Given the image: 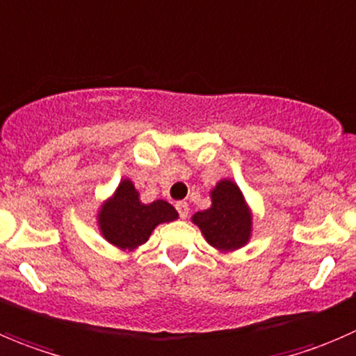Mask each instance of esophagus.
Wrapping results in <instances>:
<instances>
[{"label":"esophagus","mask_w":356,"mask_h":356,"mask_svg":"<svg viewBox=\"0 0 356 356\" xmlns=\"http://www.w3.org/2000/svg\"><path fill=\"white\" fill-rule=\"evenodd\" d=\"M175 209H177V212H179V216L182 217V219H186V217H188V213H189V205L186 202H177L175 203Z\"/></svg>","instance_id":"34e87169"}]
</instances>
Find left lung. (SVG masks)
I'll list each match as a JSON object with an SVG mask.
<instances>
[{
  "mask_svg": "<svg viewBox=\"0 0 356 356\" xmlns=\"http://www.w3.org/2000/svg\"><path fill=\"white\" fill-rule=\"evenodd\" d=\"M207 241L219 250L243 247L250 236L252 217L234 182L220 181L212 191V207L193 216Z\"/></svg>",
  "mask_w": 356,
  "mask_h": 356,
  "instance_id": "obj_1",
  "label": "left lung"
}]
</instances>
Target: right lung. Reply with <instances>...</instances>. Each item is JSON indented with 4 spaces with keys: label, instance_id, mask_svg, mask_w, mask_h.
<instances>
[{
    "label": "right lung",
    "instance_id": "1",
    "mask_svg": "<svg viewBox=\"0 0 356 356\" xmlns=\"http://www.w3.org/2000/svg\"><path fill=\"white\" fill-rule=\"evenodd\" d=\"M177 219V212L163 200L144 205L139 202V193L127 179L116 189L115 196L104 203L99 213V226L109 243L120 248H136L149 238L151 231L160 222Z\"/></svg>",
    "mask_w": 356,
    "mask_h": 356
}]
</instances>
